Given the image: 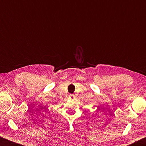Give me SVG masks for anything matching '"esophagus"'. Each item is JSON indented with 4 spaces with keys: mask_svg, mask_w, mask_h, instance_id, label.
Instances as JSON below:
<instances>
[{
    "mask_svg": "<svg viewBox=\"0 0 146 146\" xmlns=\"http://www.w3.org/2000/svg\"><path fill=\"white\" fill-rule=\"evenodd\" d=\"M69 98H70V99H73L74 98V96L72 95V94H70V95H69Z\"/></svg>",
    "mask_w": 146,
    "mask_h": 146,
    "instance_id": "34e87169",
    "label": "esophagus"
}]
</instances>
